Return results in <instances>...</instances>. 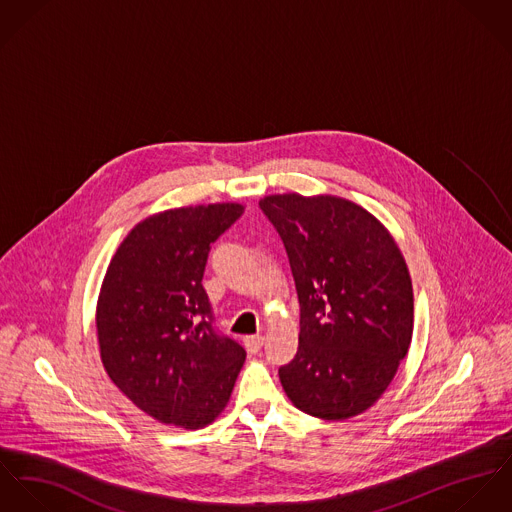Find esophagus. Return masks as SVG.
Listing matches in <instances>:
<instances>
[{
  "mask_svg": "<svg viewBox=\"0 0 512 512\" xmlns=\"http://www.w3.org/2000/svg\"><path fill=\"white\" fill-rule=\"evenodd\" d=\"M243 341H245V347H247L249 353H259L261 347H263V343H265V338L257 334V336H247Z\"/></svg>",
  "mask_w": 512,
  "mask_h": 512,
  "instance_id": "esophagus-1",
  "label": "esophagus"
}]
</instances>
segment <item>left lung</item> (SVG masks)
<instances>
[{
    "label": "left lung",
    "instance_id": "1",
    "mask_svg": "<svg viewBox=\"0 0 512 512\" xmlns=\"http://www.w3.org/2000/svg\"><path fill=\"white\" fill-rule=\"evenodd\" d=\"M277 228L300 302L294 359L279 369L290 402L322 420H347L387 391L414 330V294L391 231L334 194L259 200Z\"/></svg>",
    "mask_w": 512,
    "mask_h": 512
}]
</instances>
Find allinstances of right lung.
Segmentation results:
<instances>
[{"mask_svg": "<svg viewBox=\"0 0 512 512\" xmlns=\"http://www.w3.org/2000/svg\"><path fill=\"white\" fill-rule=\"evenodd\" d=\"M237 202L172 208L119 243L96 306L100 357L115 387L163 424L198 430L228 406L245 361L218 336L202 286L210 245L243 214Z\"/></svg>", "mask_w": 512, "mask_h": 512, "instance_id": "add662e5", "label": "right lung"}]
</instances>
